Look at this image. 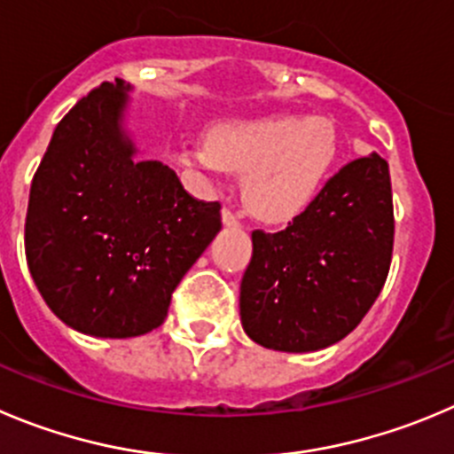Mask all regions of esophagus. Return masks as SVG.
Listing matches in <instances>:
<instances>
[{
	"label": "esophagus",
	"mask_w": 454,
	"mask_h": 454,
	"mask_svg": "<svg viewBox=\"0 0 454 454\" xmlns=\"http://www.w3.org/2000/svg\"><path fill=\"white\" fill-rule=\"evenodd\" d=\"M223 224L224 227H231V230H234V227H240V220H239V215L234 214V211L231 209H223Z\"/></svg>",
	"instance_id": "obj_1"
}]
</instances>
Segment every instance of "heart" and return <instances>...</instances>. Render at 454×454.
Wrapping results in <instances>:
<instances>
[{
    "label": "heart",
    "instance_id": "1",
    "mask_svg": "<svg viewBox=\"0 0 454 454\" xmlns=\"http://www.w3.org/2000/svg\"><path fill=\"white\" fill-rule=\"evenodd\" d=\"M340 136L321 115L276 114L224 120L207 140L184 142L176 160L209 183L243 174L240 193L254 218L285 224L303 215L334 176Z\"/></svg>",
    "mask_w": 454,
    "mask_h": 454
}]
</instances>
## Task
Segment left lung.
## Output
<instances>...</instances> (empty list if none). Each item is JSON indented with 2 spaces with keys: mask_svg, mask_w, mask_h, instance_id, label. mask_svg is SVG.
<instances>
[{
  "mask_svg": "<svg viewBox=\"0 0 454 454\" xmlns=\"http://www.w3.org/2000/svg\"><path fill=\"white\" fill-rule=\"evenodd\" d=\"M395 240L387 162L345 165L278 234L254 231L240 283V323L278 352H317L349 334L387 278Z\"/></svg>",
  "mask_w": 454,
  "mask_h": 454,
  "instance_id": "1",
  "label": "left lung"
}]
</instances>
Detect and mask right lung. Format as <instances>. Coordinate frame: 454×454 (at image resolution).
I'll list each match as a JSON object with an SVG mask.
<instances>
[{
	"label": "right lung",
	"instance_id": "1",
	"mask_svg": "<svg viewBox=\"0 0 454 454\" xmlns=\"http://www.w3.org/2000/svg\"><path fill=\"white\" fill-rule=\"evenodd\" d=\"M133 86L115 77L55 127L30 184L26 261L51 312L73 330L131 339L162 325L171 294L220 231V205L174 169L136 160Z\"/></svg>",
	"mask_w": 454,
	"mask_h": 454
}]
</instances>
